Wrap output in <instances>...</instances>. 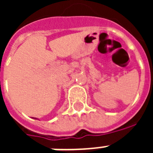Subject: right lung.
I'll list each match as a JSON object with an SVG mask.
<instances>
[{"instance_id": "obj_1", "label": "right lung", "mask_w": 153, "mask_h": 153, "mask_svg": "<svg viewBox=\"0 0 153 153\" xmlns=\"http://www.w3.org/2000/svg\"><path fill=\"white\" fill-rule=\"evenodd\" d=\"M34 119H36V118H35V117H34Z\"/></svg>"}]
</instances>
